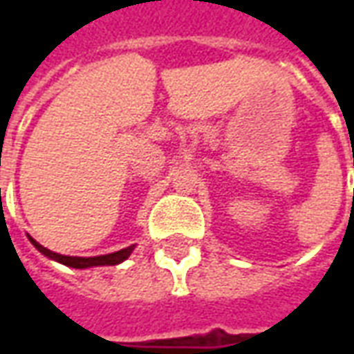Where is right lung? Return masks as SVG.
<instances>
[{
    "label": "right lung",
    "instance_id": "add662e5",
    "mask_svg": "<svg viewBox=\"0 0 354 354\" xmlns=\"http://www.w3.org/2000/svg\"><path fill=\"white\" fill-rule=\"evenodd\" d=\"M30 239V243L43 254V256H47L49 260H55L58 263H62L66 267H73V269H88V267H100V266H117V263H121L124 261L129 256L132 254L134 250V246L136 245H131L123 248V250H117V252H111V254H104V256H93V258H80V256H64V254H58V252H53L49 248H45L43 245H39L35 239Z\"/></svg>",
    "mask_w": 354,
    "mask_h": 354
}]
</instances>
